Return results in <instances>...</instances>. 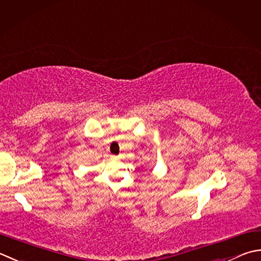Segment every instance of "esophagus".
<instances>
[{"label": "esophagus", "mask_w": 261, "mask_h": 261, "mask_svg": "<svg viewBox=\"0 0 261 261\" xmlns=\"http://www.w3.org/2000/svg\"><path fill=\"white\" fill-rule=\"evenodd\" d=\"M111 158H112V160H120L121 156H114V155H112Z\"/></svg>", "instance_id": "1"}]
</instances>
